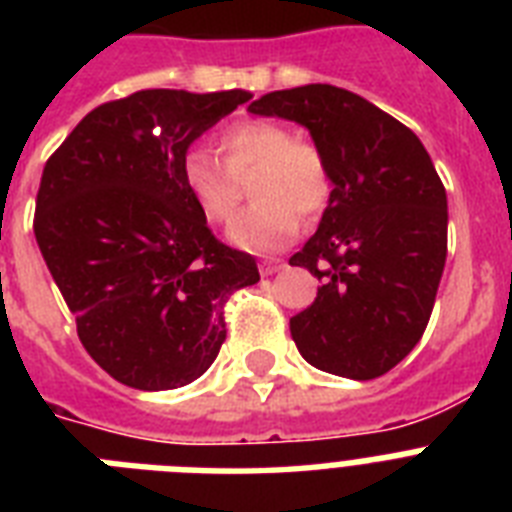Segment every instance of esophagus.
I'll list each match as a JSON object with an SVG mask.
<instances>
[{
    "mask_svg": "<svg viewBox=\"0 0 512 512\" xmlns=\"http://www.w3.org/2000/svg\"><path fill=\"white\" fill-rule=\"evenodd\" d=\"M284 265H287L284 260H265V263H260V273H263V276H273V273H279Z\"/></svg>",
    "mask_w": 512,
    "mask_h": 512,
    "instance_id": "34e87169",
    "label": "esophagus"
}]
</instances>
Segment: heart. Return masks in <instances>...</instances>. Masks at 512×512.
I'll return each instance as SVG.
<instances>
[{"label": "heart", "mask_w": 512, "mask_h": 512, "mask_svg": "<svg viewBox=\"0 0 512 512\" xmlns=\"http://www.w3.org/2000/svg\"><path fill=\"white\" fill-rule=\"evenodd\" d=\"M225 165L204 148L185 151L180 180L212 225L231 223L241 201L239 180L255 172L249 193L255 204L233 223L231 241L247 252H273L295 239L303 217L324 212L332 196V175L321 151L295 140L287 124L247 119L231 124L217 140Z\"/></svg>", "instance_id": "1"}]
</instances>
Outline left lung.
Masks as SVG:
<instances>
[{
  "mask_svg": "<svg viewBox=\"0 0 512 512\" xmlns=\"http://www.w3.org/2000/svg\"><path fill=\"white\" fill-rule=\"evenodd\" d=\"M252 114L303 124L327 159L332 196L289 265L321 281L289 319L308 364L350 380L390 372L428 327L446 263V191L409 127L332 84L268 92Z\"/></svg>",
  "mask_w": 512,
  "mask_h": 512,
  "instance_id": "1",
  "label": "left lung"
}]
</instances>
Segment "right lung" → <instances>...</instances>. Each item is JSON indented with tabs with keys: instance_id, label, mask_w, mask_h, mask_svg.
Masks as SVG:
<instances>
[{
	"instance_id": "1",
	"label": "right lung",
	"mask_w": 512,
	"mask_h": 512,
	"mask_svg": "<svg viewBox=\"0 0 512 512\" xmlns=\"http://www.w3.org/2000/svg\"><path fill=\"white\" fill-rule=\"evenodd\" d=\"M249 98L132 92L90 111L44 164L36 244L84 350L122 385L201 377L225 342V300L260 281L255 257L215 239L180 180L193 140Z\"/></svg>"
}]
</instances>
